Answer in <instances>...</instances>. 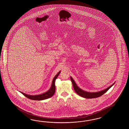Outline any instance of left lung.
<instances>
[{"mask_svg":"<svg viewBox=\"0 0 129 129\" xmlns=\"http://www.w3.org/2000/svg\"><path fill=\"white\" fill-rule=\"evenodd\" d=\"M71 82H72L73 88H74V90L80 96H82L83 98H97L99 97L100 96H102L103 94H104L106 92H107L108 89H109L110 88H111L113 85H114V83L110 86L108 88L105 89L101 91L98 92H93V93H90V92H86L85 91L82 90L81 88H80L77 86L76 82H75L74 80L71 77Z\"/></svg>","mask_w":129,"mask_h":129,"instance_id":"8db88e82","label":"left lung"}]
</instances>
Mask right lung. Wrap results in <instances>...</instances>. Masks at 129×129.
Instances as JSON below:
<instances>
[{"label": "right lung", "instance_id": "right-lung-1", "mask_svg": "<svg viewBox=\"0 0 129 129\" xmlns=\"http://www.w3.org/2000/svg\"><path fill=\"white\" fill-rule=\"evenodd\" d=\"M60 71H59L58 74L55 76V77H54L53 79L52 80V84L51 87L50 88L49 90L48 91H47V92H46V93H44L41 94H39V95H28V94H25V93H23L21 92H20L27 98L32 100L41 101V100H43L49 98L54 94V93H55V80L56 79V78L58 77L59 74H60Z\"/></svg>", "mask_w": 129, "mask_h": 129}]
</instances>
